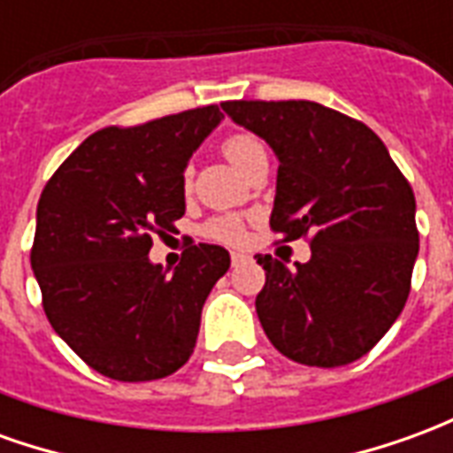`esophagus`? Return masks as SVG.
<instances>
[{
    "label": "esophagus",
    "mask_w": 453,
    "mask_h": 453,
    "mask_svg": "<svg viewBox=\"0 0 453 453\" xmlns=\"http://www.w3.org/2000/svg\"><path fill=\"white\" fill-rule=\"evenodd\" d=\"M230 262H233V266L245 265V262H250V255H245V252H230Z\"/></svg>",
    "instance_id": "1"
}]
</instances>
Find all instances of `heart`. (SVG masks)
Masks as SVG:
<instances>
[{
	"label": "heart",
	"mask_w": 453,
	"mask_h": 453,
	"mask_svg": "<svg viewBox=\"0 0 453 453\" xmlns=\"http://www.w3.org/2000/svg\"><path fill=\"white\" fill-rule=\"evenodd\" d=\"M265 148H262V142L255 138V135H250V133H235V135H230V138L223 140V155L227 157V162L237 169V172H242V169L257 157V155H262ZM187 187H188V174H187ZM206 233L211 237H216V240H223V242H237L240 237H242V223L237 220V218H216V220H211L206 227Z\"/></svg>",
	"instance_id": "b5f03b06"
}]
</instances>
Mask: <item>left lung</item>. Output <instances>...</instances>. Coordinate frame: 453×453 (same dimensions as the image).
<instances>
[{
    "instance_id": "obj_1",
    "label": "left lung",
    "mask_w": 453,
    "mask_h": 453,
    "mask_svg": "<svg viewBox=\"0 0 453 453\" xmlns=\"http://www.w3.org/2000/svg\"><path fill=\"white\" fill-rule=\"evenodd\" d=\"M227 119L274 150V211L284 242L311 233L288 269L257 255V315L288 359L333 369L361 359L408 301L419 235L415 194L388 148L359 120L315 102H226Z\"/></svg>"
}]
</instances>
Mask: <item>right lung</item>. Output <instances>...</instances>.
Instances as JSON below:
<instances>
[{"label":"right lung","instance_id":"obj_1","mask_svg":"<svg viewBox=\"0 0 453 453\" xmlns=\"http://www.w3.org/2000/svg\"><path fill=\"white\" fill-rule=\"evenodd\" d=\"M220 120L218 106H203L99 130L41 194L31 269L45 315L109 379H165L196 347L201 308L230 266L227 250L191 245L172 274L148 255L152 235L184 216L188 159Z\"/></svg>","mask_w":453,"mask_h":453}]
</instances>
